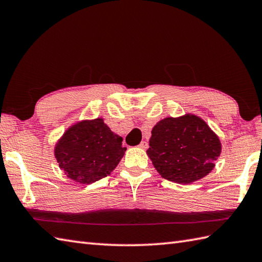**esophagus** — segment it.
Instances as JSON below:
<instances>
[{"label": "esophagus", "instance_id": "esophagus-1", "mask_svg": "<svg viewBox=\"0 0 262 262\" xmlns=\"http://www.w3.org/2000/svg\"><path fill=\"white\" fill-rule=\"evenodd\" d=\"M138 146H140L141 148H147L148 144H147V142H146V141H142V142H141V144H140V145H138Z\"/></svg>", "mask_w": 262, "mask_h": 262}]
</instances>
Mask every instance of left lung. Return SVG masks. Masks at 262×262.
<instances>
[{
    "label": "left lung",
    "mask_w": 262,
    "mask_h": 262,
    "mask_svg": "<svg viewBox=\"0 0 262 262\" xmlns=\"http://www.w3.org/2000/svg\"><path fill=\"white\" fill-rule=\"evenodd\" d=\"M222 151L215 133L199 117H168L153 127L146 151L164 179L190 183L214 169Z\"/></svg>",
    "instance_id": "obj_1"
}]
</instances>
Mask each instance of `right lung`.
<instances>
[{
  "label": "right lung",
  "mask_w": 262,
  "mask_h": 262,
  "mask_svg": "<svg viewBox=\"0 0 262 262\" xmlns=\"http://www.w3.org/2000/svg\"><path fill=\"white\" fill-rule=\"evenodd\" d=\"M121 142L102 118L83 120L64 133L55 158L70 179L88 185L109 176L118 165L126 151Z\"/></svg>",
  "instance_id": "1"
}]
</instances>
